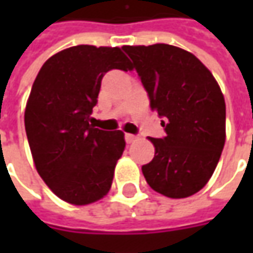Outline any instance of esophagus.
Listing matches in <instances>:
<instances>
[{"label": "esophagus", "instance_id": "1", "mask_svg": "<svg viewBox=\"0 0 253 253\" xmlns=\"http://www.w3.org/2000/svg\"><path fill=\"white\" fill-rule=\"evenodd\" d=\"M125 141H126V143H132V142L136 141V136L132 133H125Z\"/></svg>", "mask_w": 253, "mask_h": 253}]
</instances>
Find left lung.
<instances>
[{"instance_id": "obj_1", "label": "left lung", "mask_w": 253, "mask_h": 253, "mask_svg": "<svg viewBox=\"0 0 253 253\" xmlns=\"http://www.w3.org/2000/svg\"><path fill=\"white\" fill-rule=\"evenodd\" d=\"M122 49L166 132L163 138H149L155 158L142 173L166 197L193 196L212 176L225 143V101L218 83L194 54L176 46Z\"/></svg>"}]
</instances>
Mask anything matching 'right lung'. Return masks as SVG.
Here are the masks:
<instances>
[{"label":"right lung","mask_w":253,"mask_h":253,"mask_svg":"<svg viewBox=\"0 0 253 253\" xmlns=\"http://www.w3.org/2000/svg\"><path fill=\"white\" fill-rule=\"evenodd\" d=\"M131 70L120 47L79 44L47 59L25 110V131L35 166L59 199L85 206L111 189L121 158L122 131L90 124L104 74Z\"/></svg>","instance_id":"obj_1"}]
</instances>
